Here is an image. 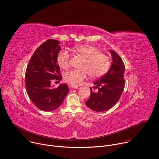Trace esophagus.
Masks as SVG:
<instances>
[{"label": "esophagus", "instance_id": "obj_1", "mask_svg": "<svg viewBox=\"0 0 159 159\" xmlns=\"http://www.w3.org/2000/svg\"><path fill=\"white\" fill-rule=\"evenodd\" d=\"M70 89H77V88H79V87H78V86H76V85H70Z\"/></svg>", "mask_w": 159, "mask_h": 159}]
</instances>
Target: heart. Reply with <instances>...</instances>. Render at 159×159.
I'll return each mask as SVG.
<instances>
[{
	"label": "heart",
	"mask_w": 159,
	"mask_h": 159,
	"mask_svg": "<svg viewBox=\"0 0 159 159\" xmlns=\"http://www.w3.org/2000/svg\"><path fill=\"white\" fill-rule=\"evenodd\" d=\"M75 53L84 58L80 69L82 70H70L64 74V80L73 85H80L88 74L90 78L98 79L104 76L109 70L111 60L106 54L93 45L82 44L74 48ZM57 63L62 69H67L70 66V55L66 51H61L57 56Z\"/></svg>",
	"instance_id": "heart-1"
}]
</instances>
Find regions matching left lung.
<instances>
[{
	"mask_svg": "<svg viewBox=\"0 0 159 159\" xmlns=\"http://www.w3.org/2000/svg\"><path fill=\"white\" fill-rule=\"evenodd\" d=\"M110 53L112 57L110 69L94 83V87H90V95L85 102L88 107L97 112L105 111L114 106L119 101L125 86L124 63L116 52L111 50Z\"/></svg>",
	"mask_w": 159,
	"mask_h": 159,
	"instance_id": "left-lung-1",
	"label": "left lung"
}]
</instances>
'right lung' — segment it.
I'll use <instances>...</instances> for the list:
<instances>
[{"label":"right lung","mask_w":159,"mask_h":159,"mask_svg":"<svg viewBox=\"0 0 159 159\" xmlns=\"http://www.w3.org/2000/svg\"><path fill=\"white\" fill-rule=\"evenodd\" d=\"M60 42L48 39L35 50L27 66L25 84L27 94L39 109L52 111L59 107L69 92L65 84L52 88L51 82L62 79L57 56L60 50Z\"/></svg>","instance_id":"add662e5"}]
</instances>
